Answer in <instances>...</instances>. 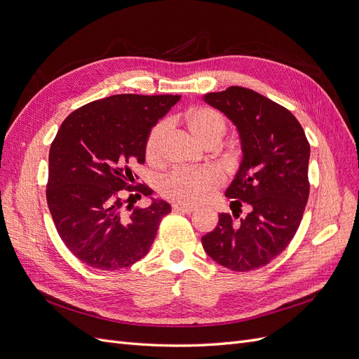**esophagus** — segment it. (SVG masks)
<instances>
[{
    "mask_svg": "<svg viewBox=\"0 0 359 359\" xmlns=\"http://www.w3.org/2000/svg\"><path fill=\"white\" fill-rule=\"evenodd\" d=\"M173 211L177 212H186V214H190L193 211H196V208H193V206H187V205H181V203H175L172 206Z\"/></svg>",
    "mask_w": 359,
    "mask_h": 359,
    "instance_id": "obj_1",
    "label": "esophagus"
}]
</instances>
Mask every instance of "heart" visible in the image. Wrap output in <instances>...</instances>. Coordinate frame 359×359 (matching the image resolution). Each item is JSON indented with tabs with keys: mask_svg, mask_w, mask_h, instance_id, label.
<instances>
[{
	"mask_svg": "<svg viewBox=\"0 0 359 359\" xmlns=\"http://www.w3.org/2000/svg\"><path fill=\"white\" fill-rule=\"evenodd\" d=\"M189 132L205 147L219 145L226 135V119L211 107H193L181 116ZM166 139V124H158L151 130L147 144L145 157L157 165L163 157V145ZM222 173L212 168L182 169L172 172L161 182L163 196L182 205H199L208 201L222 186Z\"/></svg>",
	"mask_w": 359,
	"mask_h": 359,
	"instance_id": "1",
	"label": "heart"
}]
</instances>
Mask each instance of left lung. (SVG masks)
Returning a JSON list of instances; mask_svg holds the SVG:
<instances>
[{"instance_id": "8db88e82", "label": "left lung", "mask_w": 359, "mask_h": 359, "mask_svg": "<svg viewBox=\"0 0 359 359\" xmlns=\"http://www.w3.org/2000/svg\"><path fill=\"white\" fill-rule=\"evenodd\" d=\"M203 100L231 119L240 136L243 158L226 189L231 210L202 236L212 260L232 271L269 264L292 241L309 201L310 145L298 119L286 107L243 86L208 93Z\"/></svg>"}]
</instances>
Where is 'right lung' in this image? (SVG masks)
<instances>
[{"label": "right lung", "instance_id": "add662e5", "mask_svg": "<svg viewBox=\"0 0 359 359\" xmlns=\"http://www.w3.org/2000/svg\"><path fill=\"white\" fill-rule=\"evenodd\" d=\"M180 99L116 94L79 107L62 121L49 149L46 199L62 243L85 265L123 269L149 252L170 205L150 198L149 207L132 210L129 204L126 213L122 198L128 192L129 199L153 194L145 184L132 186L130 166L145 163L151 128Z\"/></svg>", "mask_w": 359, "mask_h": 359}]
</instances>
